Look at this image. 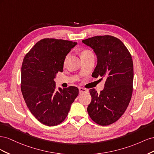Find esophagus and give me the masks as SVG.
<instances>
[{"label":"esophagus","instance_id":"obj_1","mask_svg":"<svg viewBox=\"0 0 154 154\" xmlns=\"http://www.w3.org/2000/svg\"><path fill=\"white\" fill-rule=\"evenodd\" d=\"M79 91H80V93H82V92H87V90L85 89V88H82V87H79Z\"/></svg>","mask_w":154,"mask_h":154}]
</instances>
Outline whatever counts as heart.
<instances>
[{"instance_id":"obj_1","label":"heart","mask_w":154,"mask_h":154,"mask_svg":"<svg viewBox=\"0 0 154 154\" xmlns=\"http://www.w3.org/2000/svg\"><path fill=\"white\" fill-rule=\"evenodd\" d=\"M92 54H93L91 52V51H88V50H83L81 53L82 57H87V56L92 55Z\"/></svg>"}]
</instances>
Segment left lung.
<instances>
[{"label": "left lung", "mask_w": 154, "mask_h": 154, "mask_svg": "<svg viewBox=\"0 0 154 154\" xmlns=\"http://www.w3.org/2000/svg\"><path fill=\"white\" fill-rule=\"evenodd\" d=\"M94 51L97 65L92 76L105 78V87L100 94L90 89L92 97L87 112L91 118L100 125L118 121L131 100L134 67L132 57L119 39L110 35L96 36L82 40Z\"/></svg>", "instance_id": "8db88e82"}]
</instances>
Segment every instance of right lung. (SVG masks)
<instances>
[{
  "label": "right lung",
  "instance_id": "right-lung-1",
  "mask_svg": "<svg viewBox=\"0 0 154 154\" xmlns=\"http://www.w3.org/2000/svg\"><path fill=\"white\" fill-rule=\"evenodd\" d=\"M77 44L71 41L45 38L26 54L21 68V91L27 106L40 123L55 126L66 118L78 96L76 87L56 89L54 79L63 72L66 56Z\"/></svg>",
  "mask_w": 154,
  "mask_h": 154
}]
</instances>
